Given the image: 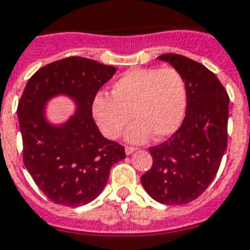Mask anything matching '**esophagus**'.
<instances>
[{
  "instance_id": "34e87169",
  "label": "esophagus",
  "mask_w": 250,
  "mask_h": 250,
  "mask_svg": "<svg viewBox=\"0 0 250 250\" xmlns=\"http://www.w3.org/2000/svg\"><path fill=\"white\" fill-rule=\"evenodd\" d=\"M136 150H137V148L131 147V146H127V147H125V154L131 155V154H133V152H135Z\"/></svg>"
}]
</instances>
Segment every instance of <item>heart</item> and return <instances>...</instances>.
<instances>
[{"label": "heart", "mask_w": 250, "mask_h": 250, "mask_svg": "<svg viewBox=\"0 0 250 250\" xmlns=\"http://www.w3.org/2000/svg\"><path fill=\"white\" fill-rule=\"evenodd\" d=\"M187 89L175 68H131L110 86V95L99 94L91 103V113L100 132L115 140L132 118L136 122L125 133L127 141L141 144L151 135L170 137L186 115Z\"/></svg>", "instance_id": "heart-1"}]
</instances>
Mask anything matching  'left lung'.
<instances>
[{
  "label": "left lung",
  "instance_id": "left-lung-1",
  "mask_svg": "<svg viewBox=\"0 0 250 250\" xmlns=\"http://www.w3.org/2000/svg\"><path fill=\"white\" fill-rule=\"evenodd\" d=\"M157 60L171 64L183 77L186 117L167 141L150 147L152 167L141 183L159 203L186 205L206 190L219 170L228 146L229 96L203 64L173 53Z\"/></svg>",
  "mask_w": 250,
  "mask_h": 250
}]
</instances>
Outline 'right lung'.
<instances>
[{"label": "right lung", "instance_id": "1", "mask_svg": "<svg viewBox=\"0 0 250 250\" xmlns=\"http://www.w3.org/2000/svg\"><path fill=\"white\" fill-rule=\"evenodd\" d=\"M117 68L83 57L44 66L31 76L18 105L24 164L38 188L57 205L90 203L103 192L110 167L125 157V147L103 137L91 114L98 90ZM58 96L75 105L66 121L47 117Z\"/></svg>", "mask_w": 250, "mask_h": 250}]
</instances>
